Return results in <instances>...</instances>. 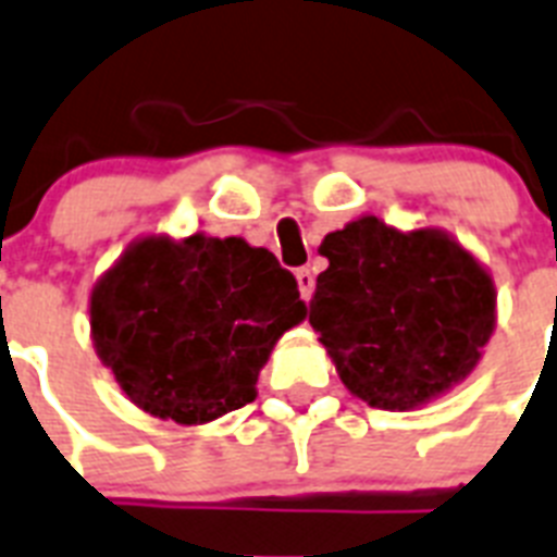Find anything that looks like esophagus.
I'll list each match as a JSON object with an SVG mask.
<instances>
[{
  "label": "esophagus",
  "mask_w": 557,
  "mask_h": 557,
  "mask_svg": "<svg viewBox=\"0 0 557 557\" xmlns=\"http://www.w3.org/2000/svg\"><path fill=\"white\" fill-rule=\"evenodd\" d=\"M297 286H300L302 300L309 302L311 292H314V274H311V269H297Z\"/></svg>",
  "instance_id": "obj_1"
}]
</instances>
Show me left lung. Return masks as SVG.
<instances>
[{"label": "left lung", "instance_id": "8db88e82", "mask_svg": "<svg viewBox=\"0 0 557 557\" xmlns=\"http://www.w3.org/2000/svg\"><path fill=\"white\" fill-rule=\"evenodd\" d=\"M309 323L341 381L369 406L406 411L472 372L495 329V286L435 228L397 232L360 216L323 239Z\"/></svg>", "mask_w": 557, "mask_h": 557}]
</instances>
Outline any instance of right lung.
Masks as SVG:
<instances>
[{
	"instance_id": "right-lung-1",
	"label": "right lung",
	"mask_w": 557,
	"mask_h": 557,
	"mask_svg": "<svg viewBox=\"0 0 557 557\" xmlns=\"http://www.w3.org/2000/svg\"><path fill=\"white\" fill-rule=\"evenodd\" d=\"M302 318L292 271L239 237L139 239L90 292L99 360L139 409L185 426L251 404L274 343Z\"/></svg>"
}]
</instances>
